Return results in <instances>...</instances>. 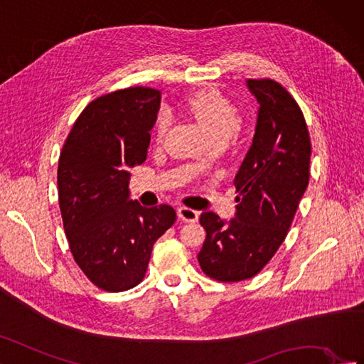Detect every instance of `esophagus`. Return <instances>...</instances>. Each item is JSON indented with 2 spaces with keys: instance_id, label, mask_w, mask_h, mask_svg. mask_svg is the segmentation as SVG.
Returning <instances> with one entry per match:
<instances>
[{
  "instance_id": "obj_1",
  "label": "esophagus",
  "mask_w": 364,
  "mask_h": 364,
  "mask_svg": "<svg viewBox=\"0 0 364 364\" xmlns=\"http://www.w3.org/2000/svg\"><path fill=\"white\" fill-rule=\"evenodd\" d=\"M178 215L185 222H198L199 220V211L188 208V206H179Z\"/></svg>"
}]
</instances>
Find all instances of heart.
<instances>
[{"label": "heart", "instance_id": "heart-1", "mask_svg": "<svg viewBox=\"0 0 364 364\" xmlns=\"http://www.w3.org/2000/svg\"><path fill=\"white\" fill-rule=\"evenodd\" d=\"M188 110L200 124L202 129L208 133L211 139L214 137H230L239 130L242 117L239 110L215 90H203L193 95L188 101ZM170 125V113L161 110L154 122V136L161 139Z\"/></svg>", "mask_w": 364, "mask_h": 364}]
</instances>
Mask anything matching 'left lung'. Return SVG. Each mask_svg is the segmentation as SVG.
Wrapping results in <instances>:
<instances>
[{
	"label": "left lung",
	"mask_w": 364,
	"mask_h": 364,
	"mask_svg": "<svg viewBox=\"0 0 364 364\" xmlns=\"http://www.w3.org/2000/svg\"><path fill=\"white\" fill-rule=\"evenodd\" d=\"M259 102L252 145L234 178L235 218L200 214L206 231L198 254L206 276L219 282L254 277L287 237L309 182L311 139L296 100L272 80H248Z\"/></svg>",
	"instance_id": "1"
}]
</instances>
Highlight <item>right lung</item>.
Segmentation results:
<instances>
[{
    "instance_id": "obj_1",
    "label": "right lung",
    "mask_w": 364,
    "mask_h": 364,
    "mask_svg": "<svg viewBox=\"0 0 364 364\" xmlns=\"http://www.w3.org/2000/svg\"><path fill=\"white\" fill-rule=\"evenodd\" d=\"M161 92L130 87L96 97L77 116L58 161V199L72 255L109 292L145 277L154 242L176 220L170 205L129 199L130 170L146 159Z\"/></svg>"
}]
</instances>
